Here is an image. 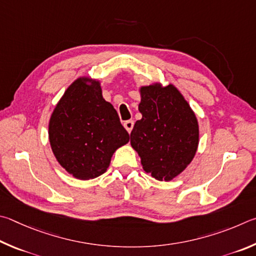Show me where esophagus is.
<instances>
[{
  "instance_id": "obj_1",
  "label": "esophagus",
  "mask_w": 256,
  "mask_h": 256,
  "mask_svg": "<svg viewBox=\"0 0 256 256\" xmlns=\"http://www.w3.org/2000/svg\"><path fill=\"white\" fill-rule=\"evenodd\" d=\"M124 127L126 128V130H127L129 134H130L132 130V128H134V121L132 120L126 121V122L124 124Z\"/></svg>"
}]
</instances>
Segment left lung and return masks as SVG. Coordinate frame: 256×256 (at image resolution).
I'll return each instance as SVG.
<instances>
[{
    "label": "left lung",
    "mask_w": 256,
    "mask_h": 256,
    "mask_svg": "<svg viewBox=\"0 0 256 256\" xmlns=\"http://www.w3.org/2000/svg\"><path fill=\"white\" fill-rule=\"evenodd\" d=\"M140 103L130 134V145L146 173L158 181H172L189 166L199 146V124L178 88L154 82L138 88Z\"/></svg>",
    "instance_id": "obj_1"
}]
</instances>
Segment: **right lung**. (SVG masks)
Returning a JSON list of instances; mask_svg holds the SVG:
<instances>
[{
    "instance_id": "1",
    "label": "right lung",
    "mask_w": 256,
    "mask_h": 256,
    "mask_svg": "<svg viewBox=\"0 0 256 256\" xmlns=\"http://www.w3.org/2000/svg\"><path fill=\"white\" fill-rule=\"evenodd\" d=\"M57 162L78 180L100 176L114 152L129 142L114 106L102 96L101 82L80 76L57 102L48 124Z\"/></svg>"
}]
</instances>
